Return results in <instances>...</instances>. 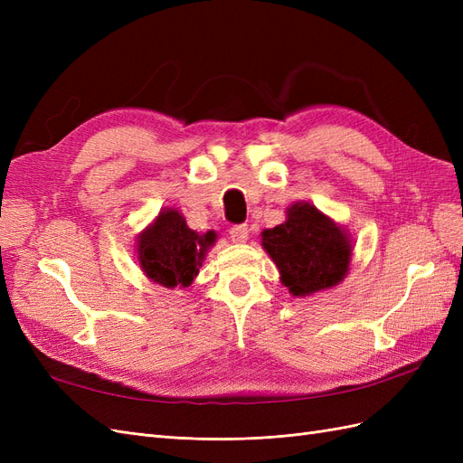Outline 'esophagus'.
<instances>
[{
  "label": "esophagus",
  "mask_w": 463,
  "mask_h": 463,
  "mask_svg": "<svg viewBox=\"0 0 463 463\" xmlns=\"http://www.w3.org/2000/svg\"><path fill=\"white\" fill-rule=\"evenodd\" d=\"M230 237L233 243H245L247 237H249V228L245 223H240V226H232L230 228Z\"/></svg>",
  "instance_id": "esophagus-1"
}]
</instances>
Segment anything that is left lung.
<instances>
[{
  "label": "left lung",
  "mask_w": 463,
  "mask_h": 463,
  "mask_svg": "<svg viewBox=\"0 0 463 463\" xmlns=\"http://www.w3.org/2000/svg\"><path fill=\"white\" fill-rule=\"evenodd\" d=\"M284 223L262 232V247L293 296L338 286L349 270L352 241L342 226L311 203H293Z\"/></svg>",
  "instance_id": "left-lung-1"
}]
</instances>
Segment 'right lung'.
<instances>
[{
    "mask_svg": "<svg viewBox=\"0 0 463 463\" xmlns=\"http://www.w3.org/2000/svg\"><path fill=\"white\" fill-rule=\"evenodd\" d=\"M214 241V232L197 233L187 226L179 210L164 208L138 235V262L154 284L172 289L177 286L189 288Z\"/></svg>",
    "mask_w": 463,
    "mask_h": 463,
    "instance_id": "1",
    "label": "right lung"
}]
</instances>
